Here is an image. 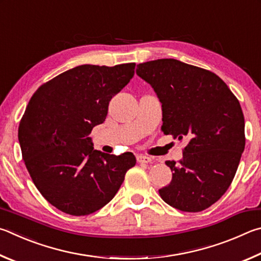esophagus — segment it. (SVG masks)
<instances>
[{
	"label": "esophagus",
	"mask_w": 261,
	"mask_h": 261,
	"mask_svg": "<svg viewBox=\"0 0 261 261\" xmlns=\"http://www.w3.org/2000/svg\"><path fill=\"white\" fill-rule=\"evenodd\" d=\"M136 159H138V162L141 163V164H149L151 163V157H148V156H144V154H139L138 157H136Z\"/></svg>",
	"instance_id": "1"
}]
</instances>
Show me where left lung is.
I'll use <instances>...</instances> for the list:
<instances>
[{"label": "left lung", "instance_id": "1", "mask_svg": "<svg viewBox=\"0 0 261 261\" xmlns=\"http://www.w3.org/2000/svg\"><path fill=\"white\" fill-rule=\"evenodd\" d=\"M136 74L161 100L164 134L189 141L179 164L166 162L172 181L159 195L180 211H203L229 188L244 151L239 99L213 72L177 59L141 63Z\"/></svg>", "mask_w": 261, "mask_h": 261}]
</instances>
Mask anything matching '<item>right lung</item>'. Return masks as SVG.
Listing matches in <instances>:
<instances>
[{
	"mask_svg": "<svg viewBox=\"0 0 261 261\" xmlns=\"http://www.w3.org/2000/svg\"><path fill=\"white\" fill-rule=\"evenodd\" d=\"M134 70L135 63L76 66L40 86L27 104L18 128L22 159L41 195L62 212L98 211L135 166L132 152H100L88 136Z\"/></svg>",
	"mask_w": 261,
	"mask_h": 261,
	"instance_id": "right-lung-1",
	"label": "right lung"
}]
</instances>
